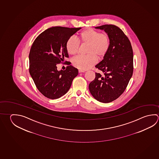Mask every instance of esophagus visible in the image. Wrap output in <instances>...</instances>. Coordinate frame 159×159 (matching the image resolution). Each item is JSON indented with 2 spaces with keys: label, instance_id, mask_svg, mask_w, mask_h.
Segmentation results:
<instances>
[{
  "label": "esophagus",
  "instance_id": "34e87169",
  "mask_svg": "<svg viewBox=\"0 0 159 159\" xmlns=\"http://www.w3.org/2000/svg\"><path fill=\"white\" fill-rule=\"evenodd\" d=\"M79 73H84L85 72V71L84 70H79L78 71Z\"/></svg>",
  "mask_w": 159,
  "mask_h": 159
}]
</instances>
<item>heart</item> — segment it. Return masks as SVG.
<instances>
[{"mask_svg": "<svg viewBox=\"0 0 159 159\" xmlns=\"http://www.w3.org/2000/svg\"><path fill=\"white\" fill-rule=\"evenodd\" d=\"M79 42L81 44L89 45L87 56H78L72 60L74 66L80 70H88L94 66L98 59H102L108 51L110 46L109 37L106 33L88 28L84 30L79 34ZM79 48L78 42L73 37H70L66 43L67 52L71 55L78 53Z\"/></svg>", "mask_w": 159, "mask_h": 159, "instance_id": "b5f03b06", "label": "heart"}]
</instances>
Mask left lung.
Returning a JSON list of instances; mask_svg holds the SVG:
<instances>
[{"instance_id": "left-lung-1", "label": "left lung", "mask_w": 159, "mask_h": 159, "mask_svg": "<svg viewBox=\"0 0 159 159\" xmlns=\"http://www.w3.org/2000/svg\"><path fill=\"white\" fill-rule=\"evenodd\" d=\"M109 37L110 46L103 60L95 67L102 74L95 73V78L89 84L91 94L102 103L116 100L125 90L133 74L134 55L131 42L118 27L105 25L96 27Z\"/></svg>"}]
</instances>
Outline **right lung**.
<instances>
[{
    "label": "right lung",
    "instance_id": "add662e5",
    "mask_svg": "<svg viewBox=\"0 0 159 159\" xmlns=\"http://www.w3.org/2000/svg\"><path fill=\"white\" fill-rule=\"evenodd\" d=\"M81 28L53 27L37 37L29 54L30 74L37 88L46 97L55 99L70 88L78 70L69 64L65 70L58 71L57 65L69 55L66 43Z\"/></svg>",
    "mask_w": 159,
    "mask_h": 159
}]
</instances>
